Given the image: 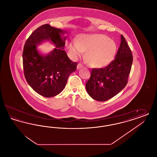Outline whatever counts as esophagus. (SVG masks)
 <instances>
[{
    "label": "esophagus",
    "mask_w": 157,
    "mask_h": 157,
    "mask_svg": "<svg viewBox=\"0 0 157 157\" xmlns=\"http://www.w3.org/2000/svg\"><path fill=\"white\" fill-rule=\"evenodd\" d=\"M83 67V65H82L81 63H79L78 64V65H77V69H80L81 67Z\"/></svg>",
    "instance_id": "esophagus-1"
}]
</instances>
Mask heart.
<instances>
[{
    "label": "heart",
    "instance_id": "obj_1",
    "mask_svg": "<svg viewBox=\"0 0 157 157\" xmlns=\"http://www.w3.org/2000/svg\"><path fill=\"white\" fill-rule=\"evenodd\" d=\"M69 49L75 56H80L86 52L85 59L92 67H101L113 59L117 51V45L110 38L102 34L82 35L78 42L72 40Z\"/></svg>",
    "mask_w": 157,
    "mask_h": 157
}]
</instances>
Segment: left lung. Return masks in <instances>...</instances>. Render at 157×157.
<instances>
[{"mask_svg": "<svg viewBox=\"0 0 157 157\" xmlns=\"http://www.w3.org/2000/svg\"><path fill=\"white\" fill-rule=\"evenodd\" d=\"M121 39L115 59L105 67L92 69L90 77L86 83V90L95 100L107 101L117 95L127 85L133 56L122 35Z\"/></svg>", "mask_w": 157, "mask_h": 157, "instance_id": "obj_1", "label": "left lung"}]
</instances>
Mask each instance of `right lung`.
Here are the masks:
<instances>
[{
	"label": "right lung",
	"instance_id": "1",
	"mask_svg": "<svg viewBox=\"0 0 157 157\" xmlns=\"http://www.w3.org/2000/svg\"><path fill=\"white\" fill-rule=\"evenodd\" d=\"M66 32L45 24L37 28L26 40L23 51V67L25 79L39 95L49 98L60 94L66 86L71 74L76 69L77 62L69 59L63 49ZM56 48L46 56L39 54L36 45L50 40Z\"/></svg>",
	"mask_w": 157,
	"mask_h": 157
}]
</instances>
